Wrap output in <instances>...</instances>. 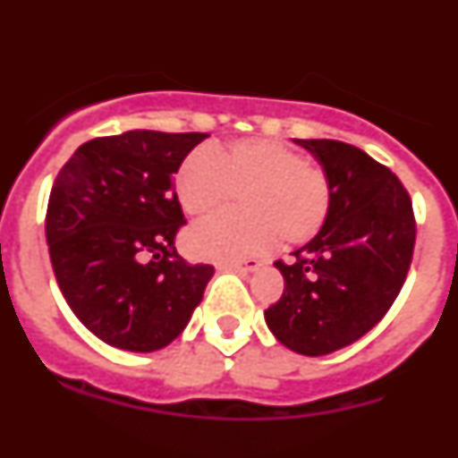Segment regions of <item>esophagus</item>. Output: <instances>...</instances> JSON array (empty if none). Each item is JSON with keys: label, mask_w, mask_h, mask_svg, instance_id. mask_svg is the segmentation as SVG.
<instances>
[{"label": "esophagus", "mask_w": 458, "mask_h": 458, "mask_svg": "<svg viewBox=\"0 0 458 458\" xmlns=\"http://www.w3.org/2000/svg\"><path fill=\"white\" fill-rule=\"evenodd\" d=\"M225 268L233 270V273L238 275H250L254 273V270L261 268V261H257V259H248V261H238V264H226Z\"/></svg>", "instance_id": "1"}]
</instances>
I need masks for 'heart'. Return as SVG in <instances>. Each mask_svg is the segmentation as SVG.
<instances>
[{
	"label": "heart",
	"mask_w": 458,
	"mask_h": 458,
	"mask_svg": "<svg viewBox=\"0 0 458 458\" xmlns=\"http://www.w3.org/2000/svg\"><path fill=\"white\" fill-rule=\"evenodd\" d=\"M174 190L188 216H208L238 194L242 210L194 225L185 248L206 261L232 264L261 254L279 238L289 245L310 241L330 210V183L284 141L250 137L185 157Z\"/></svg>",
	"instance_id": "1"
}]
</instances>
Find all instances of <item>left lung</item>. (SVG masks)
<instances>
[{
	"label": "left lung",
	"mask_w": 458,
	"mask_h": 458,
	"mask_svg": "<svg viewBox=\"0 0 458 458\" xmlns=\"http://www.w3.org/2000/svg\"><path fill=\"white\" fill-rule=\"evenodd\" d=\"M330 183L318 233L277 261L284 293L264 311L279 344L327 355L358 342L386 317L411 268L412 204L394 174L365 151L335 140H293Z\"/></svg>",
	"instance_id": "8db88e82"
}]
</instances>
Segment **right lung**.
Instances as JSON below:
<instances>
[{"label": "right lung", "mask_w": 458, "mask_h": 458, "mask_svg": "<svg viewBox=\"0 0 458 458\" xmlns=\"http://www.w3.org/2000/svg\"><path fill=\"white\" fill-rule=\"evenodd\" d=\"M206 132L128 131L72 153L52 185L46 238L68 307L114 349L151 353L183 333L213 266L174 248V174Z\"/></svg>", "instance_id": "obj_1"}]
</instances>
